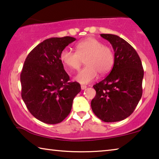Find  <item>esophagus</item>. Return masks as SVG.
Returning <instances> with one entry per match:
<instances>
[{"label":"esophagus","instance_id":"obj_1","mask_svg":"<svg viewBox=\"0 0 159 159\" xmlns=\"http://www.w3.org/2000/svg\"><path fill=\"white\" fill-rule=\"evenodd\" d=\"M80 88H81L82 90H84V89H86L87 86H84V85H81V86H80Z\"/></svg>","mask_w":159,"mask_h":159}]
</instances>
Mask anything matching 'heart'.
<instances>
[{
	"label": "heart",
	"instance_id": "1",
	"mask_svg": "<svg viewBox=\"0 0 159 159\" xmlns=\"http://www.w3.org/2000/svg\"><path fill=\"white\" fill-rule=\"evenodd\" d=\"M76 52L64 49L60 58L69 70H78L85 58L86 67L82 68L75 76L79 84H88L96 79L98 73L106 75L112 69L114 64V52L111 47L105 46L102 41L95 38H88L78 43Z\"/></svg>",
	"mask_w": 159,
	"mask_h": 159
}]
</instances>
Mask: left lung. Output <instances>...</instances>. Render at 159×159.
Instances as JSON below:
<instances>
[{"instance_id": "8db88e82", "label": "left lung", "mask_w": 159, "mask_h": 159, "mask_svg": "<svg viewBox=\"0 0 159 159\" xmlns=\"http://www.w3.org/2000/svg\"><path fill=\"white\" fill-rule=\"evenodd\" d=\"M114 51L113 67L107 77L94 85L96 91L91 108L104 122L125 119L134 112L142 96L143 69L133 47L119 36L101 34Z\"/></svg>"}]
</instances>
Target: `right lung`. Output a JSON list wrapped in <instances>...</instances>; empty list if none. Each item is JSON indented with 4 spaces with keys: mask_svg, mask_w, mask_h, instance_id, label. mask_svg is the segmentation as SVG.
Masks as SVG:
<instances>
[{
    "mask_svg": "<svg viewBox=\"0 0 159 159\" xmlns=\"http://www.w3.org/2000/svg\"><path fill=\"white\" fill-rule=\"evenodd\" d=\"M75 38H51L39 43L25 58L20 74L21 96L30 113L48 124L61 123L71 111L80 91L77 82H68L60 56Z\"/></svg>",
    "mask_w": 159,
    "mask_h": 159,
    "instance_id": "add662e5",
    "label": "right lung"
}]
</instances>
